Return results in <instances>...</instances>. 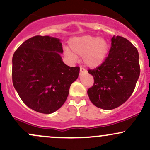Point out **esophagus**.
I'll return each instance as SVG.
<instances>
[{"mask_svg":"<svg viewBox=\"0 0 150 150\" xmlns=\"http://www.w3.org/2000/svg\"><path fill=\"white\" fill-rule=\"evenodd\" d=\"M85 72H86V70H85V69L83 68V67H80V74H83V73H85Z\"/></svg>","mask_w":150,"mask_h":150,"instance_id":"34e87169","label":"esophagus"}]
</instances>
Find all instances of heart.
Listing matches in <instances>:
<instances>
[{
	"label": "heart",
	"instance_id": "1",
	"mask_svg": "<svg viewBox=\"0 0 150 150\" xmlns=\"http://www.w3.org/2000/svg\"><path fill=\"white\" fill-rule=\"evenodd\" d=\"M72 52L83 56V61L87 66L95 67L100 65L107 56L109 44L106 40L91 35L75 38L70 42ZM66 55L72 60H76L77 56L72 52L66 50Z\"/></svg>",
	"mask_w": 150,
	"mask_h": 150
}]
</instances>
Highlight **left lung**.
<instances>
[{"label":"left lung","instance_id":"8db88e82","mask_svg":"<svg viewBox=\"0 0 150 150\" xmlns=\"http://www.w3.org/2000/svg\"><path fill=\"white\" fill-rule=\"evenodd\" d=\"M88 71L94 78L93 85L88 90L92 103L103 110L118 108L131 96L139 77L137 49L127 39L114 35L108 56Z\"/></svg>","mask_w":150,"mask_h":150}]
</instances>
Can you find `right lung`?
Segmentation results:
<instances>
[{
    "label": "right lung",
    "mask_w": 150,
    "mask_h": 150,
    "mask_svg": "<svg viewBox=\"0 0 150 150\" xmlns=\"http://www.w3.org/2000/svg\"><path fill=\"white\" fill-rule=\"evenodd\" d=\"M60 40L35 35L23 42L13 56L12 80L22 101L43 114L54 112L65 103L80 67L62 62Z\"/></svg>",
    "instance_id": "obj_1"
}]
</instances>
